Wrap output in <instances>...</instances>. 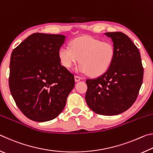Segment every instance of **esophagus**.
<instances>
[{
	"label": "esophagus",
	"instance_id": "34e87169",
	"mask_svg": "<svg viewBox=\"0 0 153 153\" xmlns=\"http://www.w3.org/2000/svg\"><path fill=\"white\" fill-rule=\"evenodd\" d=\"M82 79V78H81V77H80L79 76H75V81H76V82L80 81V79Z\"/></svg>",
	"mask_w": 153,
	"mask_h": 153
}]
</instances>
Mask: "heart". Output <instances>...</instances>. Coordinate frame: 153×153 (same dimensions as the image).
Listing matches in <instances>:
<instances>
[{
    "label": "heart",
    "instance_id": "1",
    "mask_svg": "<svg viewBox=\"0 0 153 153\" xmlns=\"http://www.w3.org/2000/svg\"><path fill=\"white\" fill-rule=\"evenodd\" d=\"M58 56L62 65L66 68H70L79 59L80 63L76 68L77 72L99 76L112 65L115 48L109 42H102L91 36H82L74 39L70 46H62Z\"/></svg>",
    "mask_w": 153,
    "mask_h": 153
}]
</instances>
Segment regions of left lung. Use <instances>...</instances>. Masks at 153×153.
I'll list each match as a JSON object with an SVG mask.
<instances>
[{"label":"left lung","mask_w":153,"mask_h":153,"mask_svg":"<svg viewBox=\"0 0 153 153\" xmlns=\"http://www.w3.org/2000/svg\"><path fill=\"white\" fill-rule=\"evenodd\" d=\"M115 48V58L101 76L86 79L85 96L89 108L102 115L124 112L136 101L143 80L144 69L138 48L122 32H107Z\"/></svg>","instance_id":"left-lung-1"}]
</instances>
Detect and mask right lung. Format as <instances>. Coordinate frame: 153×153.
<instances>
[{
	"mask_svg": "<svg viewBox=\"0 0 153 153\" xmlns=\"http://www.w3.org/2000/svg\"><path fill=\"white\" fill-rule=\"evenodd\" d=\"M65 36L35 33L12 52L9 88L20 111L45 122L63 111L75 86L74 76L62 66L59 50Z\"/></svg>",
	"mask_w": 153,
	"mask_h": 153,
	"instance_id": "1",
	"label": "right lung"
}]
</instances>
